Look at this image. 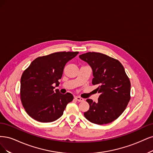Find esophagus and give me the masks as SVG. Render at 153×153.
I'll use <instances>...</instances> for the list:
<instances>
[{"mask_svg": "<svg viewBox=\"0 0 153 153\" xmlns=\"http://www.w3.org/2000/svg\"><path fill=\"white\" fill-rule=\"evenodd\" d=\"M75 98H76V100H77L79 102H82V101H84L83 98H81V97H76Z\"/></svg>", "mask_w": 153, "mask_h": 153, "instance_id": "esophagus-1", "label": "esophagus"}]
</instances>
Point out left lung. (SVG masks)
<instances>
[{"instance_id": "obj_1", "label": "left lung", "mask_w": 153, "mask_h": 153, "mask_svg": "<svg viewBox=\"0 0 153 153\" xmlns=\"http://www.w3.org/2000/svg\"><path fill=\"white\" fill-rule=\"evenodd\" d=\"M91 67L92 84L100 93L98 102L87 99L90 109L84 113L95 124H107L116 120L126 109L130 100L131 84L122 64L100 53L88 52L79 55Z\"/></svg>"}]
</instances>
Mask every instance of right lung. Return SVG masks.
<instances>
[{"label":"right lung","instance_id":"right-lung-1","mask_svg":"<svg viewBox=\"0 0 153 153\" xmlns=\"http://www.w3.org/2000/svg\"><path fill=\"white\" fill-rule=\"evenodd\" d=\"M79 52H57L36 58L21 77L20 96L23 107L33 120L50 123L62 115L67 105L72 101L70 93L63 95L58 89L66 63Z\"/></svg>","mask_w":153,"mask_h":153}]
</instances>
